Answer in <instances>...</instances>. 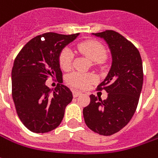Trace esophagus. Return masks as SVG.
I'll return each instance as SVG.
<instances>
[{"instance_id": "1", "label": "esophagus", "mask_w": 158, "mask_h": 158, "mask_svg": "<svg viewBox=\"0 0 158 158\" xmlns=\"http://www.w3.org/2000/svg\"><path fill=\"white\" fill-rule=\"evenodd\" d=\"M72 94H73V96H74V97H78V96H79V95H81V94H82V93L79 92V91H78V90H73V91H72Z\"/></svg>"}]
</instances>
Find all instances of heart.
<instances>
[{
    "mask_svg": "<svg viewBox=\"0 0 158 158\" xmlns=\"http://www.w3.org/2000/svg\"><path fill=\"white\" fill-rule=\"evenodd\" d=\"M78 50L94 62H102L106 57L107 52L105 48L98 41L86 40L78 45ZM59 64L64 71H69L72 65L73 53L69 48H64L59 55ZM96 78L91 73L72 72L66 78V81L70 86L76 88H86L94 83Z\"/></svg>",
    "mask_w": 158,
    "mask_h": 158,
    "instance_id": "1",
    "label": "heart"
}]
</instances>
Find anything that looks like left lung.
<instances>
[{
  "mask_svg": "<svg viewBox=\"0 0 158 158\" xmlns=\"http://www.w3.org/2000/svg\"><path fill=\"white\" fill-rule=\"evenodd\" d=\"M94 35L103 38L112 55V64L97 90L108 93L106 100L90 95V103L83 109L88 128L101 135H112L133 118L139 102L143 83L140 52L120 33L106 30Z\"/></svg>",
  "mask_w": 158,
  "mask_h": 158,
  "instance_id": "8db88e82",
  "label": "left lung"
}]
</instances>
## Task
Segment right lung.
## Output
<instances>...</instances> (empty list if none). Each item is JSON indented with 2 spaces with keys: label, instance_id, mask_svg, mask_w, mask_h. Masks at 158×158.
<instances>
[{
  "label": "right lung",
  "instance_id": "1",
  "mask_svg": "<svg viewBox=\"0 0 158 158\" xmlns=\"http://www.w3.org/2000/svg\"><path fill=\"white\" fill-rule=\"evenodd\" d=\"M78 35L56 32L38 35L24 45L14 61L12 97L18 118L33 133L56 129L64 118L66 106L72 102L69 87L58 83L52 92L46 86V80L49 76L63 80L59 55Z\"/></svg>",
  "mask_w": 158,
  "mask_h": 158
}]
</instances>
